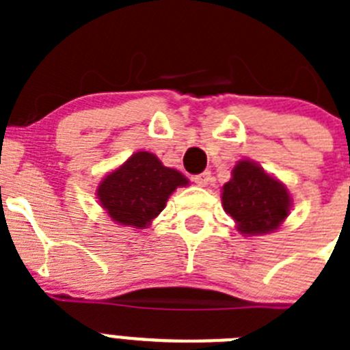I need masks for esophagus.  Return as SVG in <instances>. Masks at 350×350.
<instances>
[{
    "mask_svg": "<svg viewBox=\"0 0 350 350\" xmlns=\"http://www.w3.org/2000/svg\"><path fill=\"white\" fill-rule=\"evenodd\" d=\"M210 178H212L210 172H203V173H200V175H194L193 182L196 185H200V187H205V185L210 182Z\"/></svg>",
    "mask_w": 350,
    "mask_h": 350,
    "instance_id": "esophagus-1",
    "label": "esophagus"
}]
</instances>
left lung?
I'll return each mask as SVG.
<instances>
[{
	"label": "left lung",
	"instance_id": "obj_1",
	"mask_svg": "<svg viewBox=\"0 0 350 350\" xmlns=\"http://www.w3.org/2000/svg\"><path fill=\"white\" fill-rule=\"evenodd\" d=\"M222 206L245 237L271 233L289 215L291 196L286 185L268 175L258 163L238 161L231 180L222 185Z\"/></svg>",
	"mask_w": 350,
	"mask_h": 350
}]
</instances>
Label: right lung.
I'll return each instance as SVG.
<instances>
[{
  "instance_id": "right-lung-1",
  "label": "right lung",
  "mask_w": 350,
  "mask_h": 350,
  "mask_svg": "<svg viewBox=\"0 0 350 350\" xmlns=\"http://www.w3.org/2000/svg\"><path fill=\"white\" fill-rule=\"evenodd\" d=\"M189 180L154 154H133L100 182L96 196L117 224L144 230L166 206L170 194Z\"/></svg>"
}]
</instances>
